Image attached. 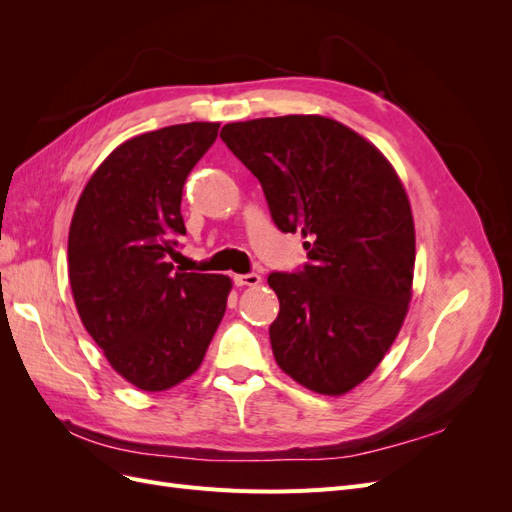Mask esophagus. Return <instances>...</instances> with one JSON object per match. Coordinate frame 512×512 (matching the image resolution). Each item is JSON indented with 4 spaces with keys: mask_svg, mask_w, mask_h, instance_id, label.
<instances>
[{
    "mask_svg": "<svg viewBox=\"0 0 512 512\" xmlns=\"http://www.w3.org/2000/svg\"><path fill=\"white\" fill-rule=\"evenodd\" d=\"M237 286H258L260 284V275L258 273H245V275H235L232 277Z\"/></svg>",
    "mask_w": 512,
    "mask_h": 512,
    "instance_id": "34e87169",
    "label": "esophagus"
}]
</instances>
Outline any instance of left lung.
Segmentation results:
<instances>
[{
	"label": "left lung",
	"mask_w": 512,
	"mask_h": 512,
	"mask_svg": "<svg viewBox=\"0 0 512 512\" xmlns=\"http://www.w3.org/2000/svg\"><path fill=\"white\" fill-rule=\"evenodd\" d=\"M226 147L252 170L275 226L309 241L307 265L273 271L277 365L320 395H344L378 367L412 297L414 222L393 166L329 117L226 123Z\"/></svg>",
	"instance_id": "8db88e82"
}]
</instances>
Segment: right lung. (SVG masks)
<instances>
[{"label": "right lung", "mask_w": 512, "mask_h": 512, "mask_svg": "<svg viewBox=\"0 0 512 512\" xmlns=\"http://www.w3.org/2000/svg\"><path fill=\"white\" fill-rule=\"evenodd\" d=\"M220 123L145 132L108 156L76 203L68 235L72 297L87 333L121 378L166 391L205 359L230 277L173 267L185 235L183 185Z\"/></svg>", "instance_id": "1"}]
</instances>
